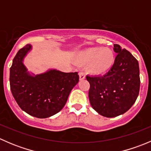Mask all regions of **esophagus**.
<instances>
[{
  "label": "esophagus",
  "mask_w": 151,
  "mask_h": 151,
  "mask_svg": "<svg viewBox=\"0 0 151 151\" xmlns=\"http://www.w3.org/2000/svg\"><path fill=\"white\" fill-rule=\"evenodd\" d=\"M79 75H80V80H85V73L84 72H80L79 73Z\"/></svg>",
  "instance_id": "obj_1"
}]
</instances>
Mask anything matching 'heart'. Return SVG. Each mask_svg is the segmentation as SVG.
Wrapping results in <instances>:
<instances>
[{"mask_svg":"<svg viewBox=\"0 0 151 151\" xmlns=\"http://www.w3.org/2000/svg\"><path fill=\"white\" fill-rule=\"evenodd\" d=\"M78 58L82 63H89L88 71L95 74H104L115 63V55L112 50L100 47L87 49L79 55Z\"/></svg>","mask_w":151,"mask_h":151,"instance_id":"obj_1","label":"heart"}]
</instances>
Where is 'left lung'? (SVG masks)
Listing matches in <instances>:
<instances>
[{"label":"left lung","mask_w":151,"mask_h":151,"mask_svg":"<svg viewBox=\"0 0 151 151\" xmlns=\"http://www.w3.org/2000/svg\"><path fill=\"white\" fill-rule=\"evenodd\" d=\"M113 49L118 55L110 70L103 76H86L91 106L106 118L127 112L136 101L140 86L137 60L120 45Z\"/></svg>","instance_id":"obj_1"}]
</instances>
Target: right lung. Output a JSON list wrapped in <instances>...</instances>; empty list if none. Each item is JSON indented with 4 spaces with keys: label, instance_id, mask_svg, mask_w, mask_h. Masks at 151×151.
<instances>
[{
    "label": "right lung",
    "instance_id": "right-lung-1",
    "mask_svg": "<svg viewBox=\"0 0 151 151\" xmlns=\"http://www.w3.org/2000/svg\"><path fill=\"white\" fill-rule=\"evenodd\" d=\"M32 50L27 45L20 49L10 68V88L19 107L38 118H46L60 112L70 92L78 83L77 72L65 73L56 69L34 74L24 65L25 56Z\"/></svg>",
    "mask_w": 151,
    "mask_h": 151
}]
</instances>
